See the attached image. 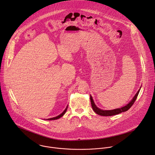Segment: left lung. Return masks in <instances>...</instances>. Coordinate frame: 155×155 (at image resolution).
<instances>
[{"label":"left lung","instance_id":"left-lung-1","mask_svg":"<svg viewBox=\"0 0 155 155\" xmlns=\"http://www.w3.org/2000/svg\"><path fill=\"white\" fill-rule=\"evenodd\" d=\"M140 91V89H139V91H137V92L136 93V94L134 95V97H133V98L131 100V101L128 104H127L126 106L120 108H117V109H115V110H100L99 108H98L96 105H95L94 102L93 101V99L91 97V95H90V99H91V106L92 108L93 109V110L94 111L95 113H96L97 114L100 115V116H114V115H116L118 114H120L122 112H125L128 111L134 104V101H136L137 97L139 94V92Z\"/></svg>","mask_w":155,"mask_h":155}]
</instances>
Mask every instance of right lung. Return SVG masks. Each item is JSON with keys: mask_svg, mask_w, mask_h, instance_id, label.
I'll use <instances>...</instances> for the list:
<instances>
[{"mask_svg": "<svg viewBox=\"0 0 155 155\" xmlns=\"http://www.w3.org/2000/svg\"><path fill=\"white\" fill-rule=\"evenodd\" d=\"M67 108H68V107L65 109V110L61 114H60L59 116H57V117H53V118H50V119H47V120H56V119H60L61 117H62L64 114H65V113L66 112V111H67Z\"/></svg>", "mask_w": 155, "mask_h": 155, "instance_id": "1", "label": "right lung"}]
</instances>
